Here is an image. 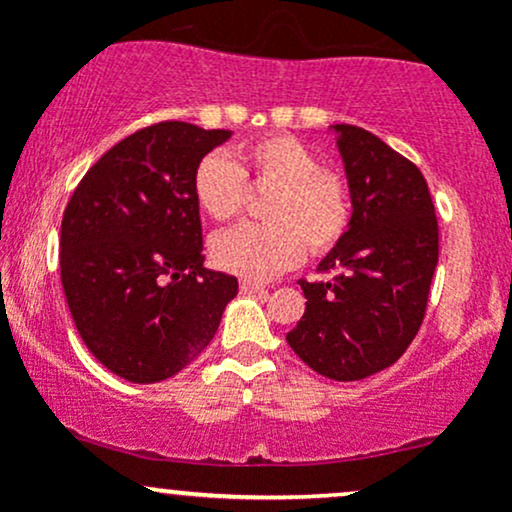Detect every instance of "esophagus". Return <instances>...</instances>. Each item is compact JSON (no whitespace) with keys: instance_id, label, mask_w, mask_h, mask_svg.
<instances>
[{"instance_id":"esophagus-1","label":"esophagus","mask_w":512,"mask_h":512,"mask_svg":"<svg viewBox=\"0 0 512 512\" xmlns=\"http://www.w3.org/2000/svg\"><path fill=\"white\" fill-rule=\"evenodd\" d=\"M240 291H243V293H262L264 291V284H257V281L243 279V281H240Z\"/></svg>"}]
</instances>
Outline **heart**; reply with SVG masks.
I'll list each match as a JSON object with an SVG mask.
<instances>
[{"label": "heart", "mask_w": 512, "mask_h": 512, "mask_svg": "<svg viewBox=\"0 0 512 512\" xmlns=\"http://www.w3.org/2000/svg\"><path fill=\"white\" fill-rule=\"evenodd\" d=\"M248 180L272 190L264 223H243L211 240V260L226 272L269 279L296 267L305 245L313 255L337 248L351 223L349 185L337 170L320 168L313 151L289 134H267L238 146V161L223 151L199 158L192 195L214 221H233L245 207Z\"/></svg>", "instance_id": "obj_1"}]
</instances>
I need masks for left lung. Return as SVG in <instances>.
<instances>
[{
    "mask_svg": "<svg viewBox=\"0 0 512 512\" xmlns=\"http://www.w3.org/2000/svg\"><path fill=\"white\" fill-rule=\"evenodd\" d=\"M332 129L354 211L317 267L332 279L298 281L308 301L286 342L315 373L349 383L392 366L419 332L438 264V219L409 158L361 127Z\"/></svg>",
    "mask_w": 512,
    "mask_h": 512,
    "instance_id": "8db88e82",
    "label": "left lung"
}]
</instances>
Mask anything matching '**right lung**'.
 I'll return each instance as SVG.
<instances>
[{
    "label": "right lung",
    "instance_id": "add662e5",
    "mask_svg": "<svg viewBox=\"0 0 512 512\" xmlns=\"http://www.w3.org/2000/svg\"><path fill=\"white\" fill-rule=\"evenodd\" d=\"M228 129L158 122L88 168L62 216L69 313L93 356L129 383H161L214 339L238 279L204 267L192 195L199 158Z\"/></svg>",
    "mask_w": 512,
    "mask_h": 512
}]
</instances>
